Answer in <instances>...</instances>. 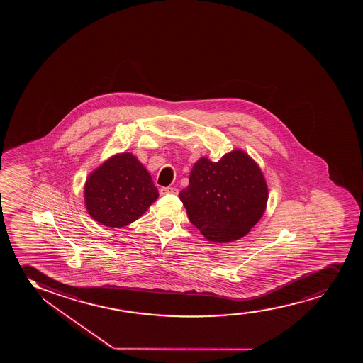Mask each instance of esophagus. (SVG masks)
<instances>
[{"mask_svg": "<svg viewBox=\"0 0 363 363\" xmlns=\"http://www.w3.org/2000/svg\"><path fill=\"white\" fill-rule=\"evenodd\" d=\"M168 194H173V195H177L178 194V189L177 188H161L160 189V195L163 196V195H168Z\"/></svg>", "mask_w": 363, "mask_h": 363, "instance_id": "esophagus-1", "label": "esophagus"}]
</instances>
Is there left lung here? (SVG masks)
Masks as SVG:
<instances>
[{
  "instance_id": "8db88e82",
  "label": "left lung",
  "mask_w": 363,
  "mask_h": 363,
  "mask_svg": "<svg viewBox=\"0 0 363 363\" xmlns=\"http://www.w3.org/2000/svg\"><path fill=\"white\" fill-rule=\"evenodd\" d=\"M179 199L189 219L208 241H236L246 236L263 217L269 190L258 163L241 150L228 152L219 161H197L188 188Z\"/></svg>"
}]
</instances>
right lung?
<instances>
[{"mask_svg":"<svg viewBox=\"0 0 363 363\" xmlns=\"http://www.w3.org/2000/svg\"><path fill=\"white\" fill-rule=\"evenodd\" d=\"M84 192L88 214L108 228L137 220L159 197L150 173L130 152L113 155L96 167Z\"/></svg>","mask_w":363,"mask_h":363,"instance_id":"1","label":"right lung"}]
</instances>
